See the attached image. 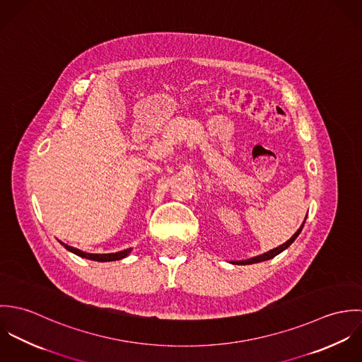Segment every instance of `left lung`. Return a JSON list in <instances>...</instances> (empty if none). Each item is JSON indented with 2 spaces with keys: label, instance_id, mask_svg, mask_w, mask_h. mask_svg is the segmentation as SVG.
Segmentation results:
<instances>
[{
  "label": "left lung",
  "instance_id": "left-lung-1",
  "mask_svg": "<svg viewBox=\"0 0 362 362\" xmlns=\"http://www.w3.org/2000/svg\"><path fill=\"white\" fill-rule=\"evenodd\" d=\"M304 223H305V221H304ZM304 223H303L301 227L297 230V233H296L287 243L281 244L280 247H277V248H274V250H270L269 252H264V254L258 255V257H255V258L247 259V260H231V263H233V264H252V263H259V262H263V260H269V259L274 258L276 255H279L280 252H283L284 250H287V248L296 241V238L300 235V233H301V230H303V227H304Z\"/></svg>",
  "mask_w": 362,
  "mask_h": 362
}]
</instances>
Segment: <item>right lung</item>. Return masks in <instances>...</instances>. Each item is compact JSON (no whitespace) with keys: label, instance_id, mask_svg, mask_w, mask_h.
<instances>
[{"label":"right lung","instance_id":"1","mask_svg":"<svg viewBox=\"0 0 362 362\" xmlns=\"http://www.w3.org/2000/svg\"><path fill=\"white\" fill-rule=\"evenodd\" d=\"M65 250H68L69 252L81 257V258L90 259V260H98V262H111V260H119V259H124L125 257H128V254L131 252V248L129 250H124V251H119V252H114V254H86L81 250H76L74 247H69L64 243H61Z\"/></svg>","mask_w":362,"mask_h":362}]
</instances>
